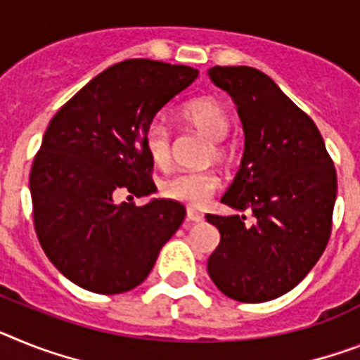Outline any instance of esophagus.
<instances>
[{
  "instance_id": "1",
  "label": "esophagus",
  "mask_w": 360,
  "mask_h": 360,
  "mask_svg": "<svg viewBox=\"0 0 360 360\" xmlns=\"http://www.w3.org/2000/svg\"><path fill=\"white\" fill-rule=\"evenodd\" d=\"M186 221L188 223H201L203 221V214L194 210V208H188L186 210Z\"/></svg>"
}]
</instances>
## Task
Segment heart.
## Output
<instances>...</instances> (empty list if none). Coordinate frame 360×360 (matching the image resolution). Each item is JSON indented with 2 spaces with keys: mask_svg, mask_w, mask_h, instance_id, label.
I'll use <instances>...</instances> for the list:
<instances>
[{
  "mask_svg": "<svg viewBox=\"0 0 360 360\" xmlns=\"http://www.w3.org/2000/svg\"><path fill=\"white\" fill-rule=\"evenodd\" d=\"M181 119L194 128L198 134L210 141L208 159L226 161L231 157V148L225 144V135L229 134V115L225 108L214 98H199L190 102L181 111ZM144 146L153 161V165H170L172 159V134L168 126L161 120H153L144 135ZM221 186V177L214 170H181L168 175L161 183V194L168 199L203 207L212 194Z\"/></svg>",
  "mask_w": 360,
  "mask_h": 360,
  "instance_id": "heart-1",
  "label": "heart"
}]
</instances>
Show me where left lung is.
Wrapping results in <instances>:
<instances>
[{
	"label": "left lung",
	"mask_w": 360,
	"mask_h": 360,
	"mask_svg": "<svg viewBox=\"0 0 360 360\" xmlns=\"http://www.w3.org/2000/svg\"><path fill=\"white\" fill-rule=\"evenodd\" d=\"M208 78L232 96L245 137L240 170L221 198L236 214H207L221 236L208 274L232 300H274L297 288L328 245L337 172L315 122L265 72L216 65Z\"/></svg>",
	"instance_id": "8db88e82"
}]
</instances>
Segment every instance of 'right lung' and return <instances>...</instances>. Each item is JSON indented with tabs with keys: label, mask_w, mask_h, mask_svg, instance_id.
<instances>
[{
	"label": "right lung",
	"mask_w": 360,
	"mask_h": 360,
	"mask_svg": "<svg viewBox=\"0 0 360 360\" xmlns=\"http://www.w3.org/2000/svg\"><path fill=\"white\" fill-rule=\"evenodd\" d=\"M198 75L186 65L124 60L86 84L47 126L29 181L34 229L51 264L78 288L101 295L137 288L185 219V207L172 199L135 207L115 198L157 192L144 135Z\"/></svg>",
	"instance_id": "obj_1"
}]
</instances>
